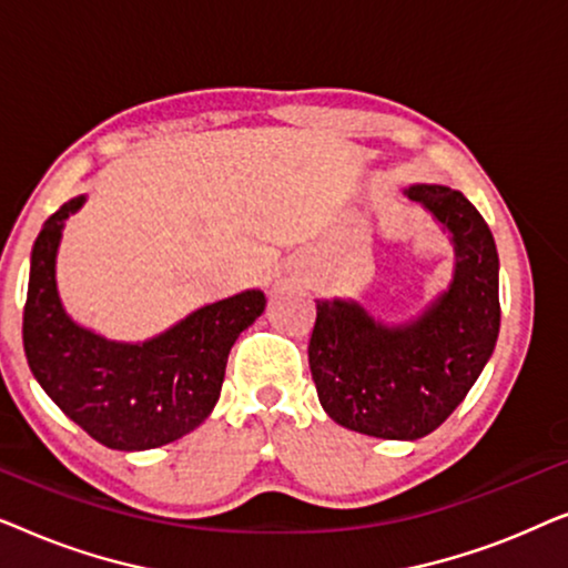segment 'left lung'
Here are the masks:
<instances>
[{
  "instance_id": "8db88e82",
  "label": "left lung",
  "mask_w": 568,
  "mask_h": 568,
  "mask_svg": "<svg viewBox=\"0 0 568 568\" xmlns=\"http://www.w3.org/2000/svg\"><path fill=\"white\" fill-rule=\"evenodd\" d=\"M453 232L455 282L406 328H383L354 302H317L310 372L333 422L379 439H418L447 422L499 336V255L478 209L460 191L414 185Z\"/></svg>"
}]
</instances>
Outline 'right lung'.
I'll return each instance as SVG.
<instances>
[{
  "label": "right lung",
  "instance_id": "obj_1",
  "mask_svg": "<svg viewBox=\"0 0 568 568\" xmlns=\"http://www.w3.org/2000/svg\"><path fill=\"white\" fill-rule=\"evenodd\" d=\"M67 201L38 232L30 258L22 346L49 398L111 449H152L181 439L220 400L227 354L266 310L261 292L214 302L146 344H113L69 321L57 294V247L64 220L82 206Z\"/></svg>",
  "mask_w": 568,
  "mask_h": 568
}]
</instances>
